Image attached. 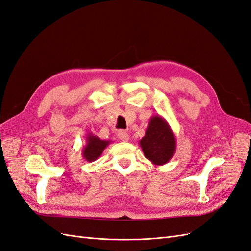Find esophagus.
<instances>
[{
  "label": "esophagus",
  "instance_id": "1",
  "mask_svg": "<svg viewBox=\"0 0 251 251\" xmlns=\"http://www.w3.org/2000/svg\"><path fill=\"white\" fill-rule=\"evenodd\" d=\"M118 138L122 141H124V142H127V141L129 140V136H128V133L125 130H120L118 132Z\"/></svg>",
  "mask_w": 251,
  "mask_h": 251
}]
</instances>
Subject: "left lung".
<instances>
[{
  "instance_id": "8db88e82",
  "label": "left lung",
  "mask_w": 251,
  "mask_h": 251,
  "mask_svg": "<svg viewBox=\"0 0 251 251\" xmlns=\"http://www.w3.org/2000/svg\"><path fill=\"white\" fill-rule=\"evenodd\" d=\"M139 144L145 158L156 166L168 163L176 151L175 134L161 115L151 118L145 136Z\"/></svg>"
}]
</instances>
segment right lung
Here are the masks:
<instances>
[{
    "label": "right lung",
    "mask_w": 251,
    "mask_h": 251,
    "mask_svg": "<svg viewBox=\"0 0 251 251\" xmlns=\"http://www.w3.org/2000/svg\"><path fill=\"white\" fill-rule=\"evenodd\" d=\"M111 141L100 140L98 136L88 133L86 138V145L82 149V157L88 162H93L101 155L106 147L110 144Z\"/></svg>",
    "instance_id": "obj_1"
}]
</instances>
